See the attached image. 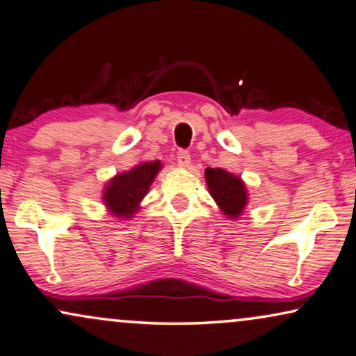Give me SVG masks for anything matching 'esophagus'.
Returning <instances> with one entry per match:
<instances>
[{
	"instance_id": "esophagus-1",
	"label": "esophagus",
	"mask_w": 356,
	"mask_h": 356,
	"mask_svg": "<svg viewBox=\"0 0 356 356\" xmlns=\"http://www.w3.org/2000/svg\"><path fill=\"white\" fill-rule=\"evenodd\" d=\"M177 164L181 165V168H188V165H191V154L184 149L179 151L177 152Z\"/></svg>"
}]
</instances>
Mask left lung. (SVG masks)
<instances>
[{
  "mask_svg": "<svg viewBox=\"0 0 356 356\" xmlns=\"http://www.w3.org/2000/svg\"><path fill=\"white\" fill-rule=\"evenodd\" d=\"M205 181L210 195L217 202L220 210L230 218L240 217L248 204V192H246L245 182L238 175H233L220 168H207Z\"/></svg>",
  "mask_w": 356,
  "mask_h": 356,
  "instance_id": "8db88e82",
  "label": "left lung"
}]
</instances>
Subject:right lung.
Returning <instances> with one entry per match:
<instances>
[{
    "instance_id": "add662e5",
    "label": "right lung",
    "mask_w": 356,
    "mask_h": 356,
    "mask_svg": "<svg viewBox=\"0 0 356 356\" xmlns=\"http://www.w3.org/2000/svg\"><path fill=\"white\" fill-rule=\"evenodd\" d=\"M161 168V161H147L116 174L103 191L102 199L108 211L116 218H133Z\"/></svg>"
}]
</instances>
